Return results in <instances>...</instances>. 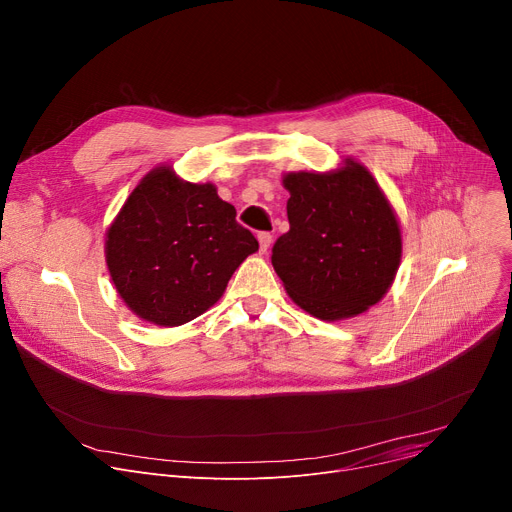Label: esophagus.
<instances>
[{
  "instance_id": "obj_1",
  "label": "esophagus",
  "mask_w": 512,
  "mask_h": 512,
  "mask_svg": "<svg viewBox=\"0 0 512 512\" xmlns=\"http://www.w3.org/2000/svg\"><path fill=\"white\" fill-rule=\"evenodd\" d=\"M258 242H260V252H266L270 242H272V235L268 231H260L258 233Z\"/></svg>"
}]
</instances>
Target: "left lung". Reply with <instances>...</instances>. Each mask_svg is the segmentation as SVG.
<instances>
[{
    "mask_svg": "<svg viewBox=\"0 0 512 512\" xmlns=\"http://www.w3.org/2000/svg\"><path fill=\"white\" fill-rule=\"evenodd\" d=\"M283 184L291 227L270 260L289 297L320 320L375 305L402 256L398 219L375 178L348 160L330 174H287Z\"/></svg>",
    "mask_w": 512,
    "mask_h": 512,
    "instance_id": "1",
    "label": "left lung"
}]
</instances>
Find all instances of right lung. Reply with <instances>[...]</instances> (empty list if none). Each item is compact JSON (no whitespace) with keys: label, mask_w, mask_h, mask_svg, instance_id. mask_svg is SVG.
<instances>
[{"label":"right lung","mask_w":512,"mask_h":512,"mask_svg":"<svg viewBox=\"0 0 512 512\" xmlns=\"http://www.w3.org/2000/svg\"><path fill=\"white\" fill-rule=\"evenodd\" d=\"M256 250L252 231L238 223L213 184L182 182L170 168L141 180L106 235L116 291L157 326L199 318Z\"/></svg>","instance_id":"right-lung-1"}]
</instances>
